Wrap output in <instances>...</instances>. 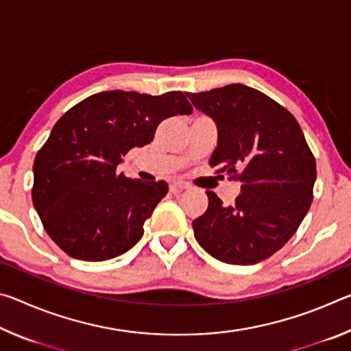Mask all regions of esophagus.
Here are the masks:
<instances>
[{
  "instance_id": "obj_1",
  "label": "esophagus",
  "mask_w": 351,
  "mask_h": 351,
  "mask_svg": "<svg viewBox=\"0 0 351 351\" xmlns=\"http://www.w3.org/2000/svg\"><path fill=\"white\" fill-rule=\"evenodd\" d=\"M171 189H178V190H186V189H189L190 186L187 182H184V181H173L171 182V186H170Z\"/></svg>"
}]
</instances>
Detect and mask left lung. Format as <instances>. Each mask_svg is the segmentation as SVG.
<instances>
[{
	"mask_svg": "<svg viewBox=\"0 0 351 351\" xmlns=\"http://www.w3.org/2000/svg\"><path fill=\"white\" fill-rule=\"evenodd\" d=\"M187 96L217 123L210 167L243 184L232 206L207 190V210L192 223L195 239L224 263L269 258L294 235L313 201L316 159L299 122L276 100L240 83Z\"/></svg>",
	"mask_w": 351,
	"mask_h": 351,
	"instance_id": "1",
	"label": "left lung"
}]
</instances>
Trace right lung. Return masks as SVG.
<instances>
[{"instance_id": "1", "label": "right lung", "mask_w": 351, "mask_h": 351, "mask_svg": "<svg viewBox=\"0 0 351 351\" xmlns=\"http://www.w3.org/2000/svg\"><path fill=\"white\" fill-rule=\"evenodd\" d=\"M186 93L161 96L104 91L58 119L34 161L32 201L43 228L69 257L104 261L125 254L165 195V181L119 173L134 147L150 144L159 123L190 114Z\"/></svg>"}]
</instances>
